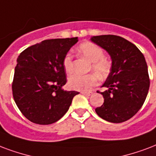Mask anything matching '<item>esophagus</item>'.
Segmentation results:
<instances>
[{
  "mask_svg": "<svg viewBox=\"0 0 156 156\" xmlns=\"http://www.w3.org/2000/svg\"><path fill=\"white\" fill-rule=\"evenodd\" d=\"M81 93L83 94V95H84V96H87V97H89V96H91V95H92V91H81Z\"/></svg>",
  "mask_w": 156,
  "mask_h": 156,
  "instance_id": "esophagus-1",
  "label": "esophagus"
}]
</instances>
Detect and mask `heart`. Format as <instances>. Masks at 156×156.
Wrapping results in <instances>:
<instances>
[{"instance_id": "1", "label": "heart", "mask_w": 156, "mask_h": 156, "mask_svg": "<svg viewBox=\"0 0 156 156\" xmlns=\"http://www.w3.org/2000/svg\"><path fill=\"white\" fill-rule=\"evenodd\" d=\"M78 52L83 56L91 62L92 69L101 77L105 78L110 70V65L106 59L103 58L104 52L99 46L92 42H84L78 46ZM63 65L65 71L68 73H71L73 70V59L70 54L65 55ZM99 81L98 76L95 73H91L87 75H80L74 74L72 75L69 79V84L73 89L79 91H88L90 89L97 85Z\"/></svg>"}]
</instances>
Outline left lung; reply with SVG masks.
<instances>
[{
  "label": "left lung",
  "mask_w": 156,
  "mask_h": 156,
  "mask_svg": "<svg viewBox=\"0 0 156 156\" xmlns=\"http://www.w3.org/2000/svg\"><path fill=\"white\" fill-rule=\"evenodd\" d=\"M94 43L106 51L111 57L110 73L101 92L104 97L96 113L110 123H122L138 112L144 104L150 87L146 59L140 50L119 36H94Z\"/></svg>",
  "instance_id": "left-lung-1"
}]
</instances>
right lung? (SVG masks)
Returning a JSON list of instances; mask_svg holds the SVG:
<instances>
[{"mask_svg": "<svg viewBox=\"0 0 156 156\" xmlns=\"http://www.w3.org/2000/svg\"><path fill=\"white\" fill-rule=\"evenodd\" d=\"M78 37L45 40L20 53L12 83L13 97L24 117L37 124L55 123L79 92L65 91L63 61Z\"/></svg>", "mask_w": 156, "mask_h": 156, "instance_id": "right-lung-1", "label": "right lung"}]
</instances>
